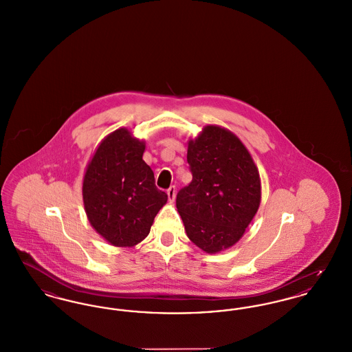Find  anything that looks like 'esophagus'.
<instances>
[{
	"label": "esophagus",
	"mask_w": 352,
	"mask_h": 352,
	"mask_svg": "<svg viewBox=\"0 0 352 352\" xmlns=\"http://www.w3.org/2000/svg\"><path fill=\"white\" fill-rule=\"evenodd\" d=\"M166 192H168V201H173L175 199V194H177V188H175V186H170Z\"/></svg>",
	"instance_id": "obj_1"
}]
</instances>
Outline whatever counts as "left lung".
I'll return each instance as SVG.
<instances>
[{
    "label": "left lung",
    "instance_id": "left-lung-1",
    "mask_svg": "<svg viewBox=\"0 0 352 352\" xmlns=\"http://www.w3.org/2000/svg\"><path fill=\"white\" fill-rule=\"evenodd\" d=\"M192 181L177 194L188 239L207 253L234 245L256 215L261 186L251 154L234 134L215 125L188 142Z\"/></svg>",
    "mask_w": 352,
    "mask_h": 352
}]
</instances>
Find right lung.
Listing matches in <instances>:
<instances>
[{
  "label": "right lung",
  "instance_id": "1",
  "mask_svg": "<svg viewBox=\"0 0 352 352\" xmlns=\"http://www.w3.org/2000/svg\"><path fill=\"white\" fill-rule=\"evenodd\" d=\"M145 144L126 129L109 134L92 157L83 181L89 223L116 247H133L149 232L168 194L157 188L142 160Z\"/></svg>",
  "mask_w": 352,
  "mask_h": 352
}]
</instances>
